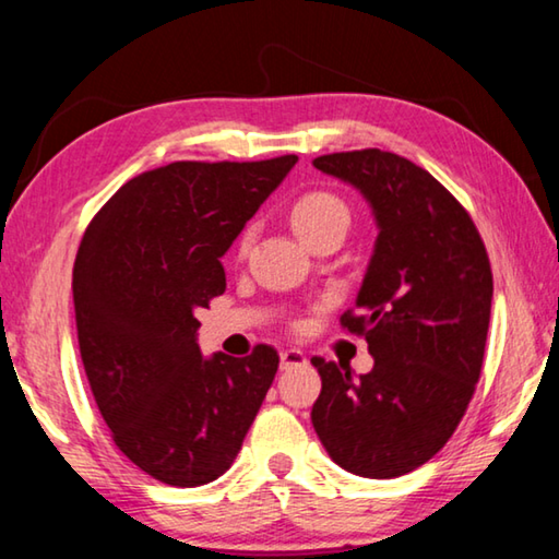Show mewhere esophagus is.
Returning a JSON list of instances; mask_svg holds the SVG:
<instances>
[{
	"mask_svg": "<svg viewBox=\"0 0 559 559\" xmlns=\"http://www.w3.org/2000/svg\"><path fill=\"white\" fill-rule=\"evenodd\" d=\"M298 366H308V358H306L304 350H298V348L281 350V368H283V370L298 368Z\"/></svg>",
	"mask_w": 559,
	"mask_h": 559,
	"instance_id": "34e87169",
	"label": "esophagus"
}]
</instances>
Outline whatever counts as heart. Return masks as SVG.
<instances>
[{"label":"heart","instance_id":"b5f03b06","mask_svg":"<svg viewBox=\"0 0 559 559\" xmlns=\"http://www.w3.org/2000/svg\"><path fill=\"white\" fill-rule=\"evenodd\" d=\"M348 206L338 199L333 197V193L328 191H313V193H306V197H300L294 209H290V224H294L296 234L304 238V241H313V238L325 231L328 226L333 224H348ZM253 241V231L251 228H246L238 238V253H246L248 248H251Z\"/></svg>","mask_w":559,"mask_h":559}]
</instances>
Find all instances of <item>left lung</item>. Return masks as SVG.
<instances>
[{
  "label": "left lung",
  "instance_id": "1",
  "mask_svg": "<svg viewBox=\"0 0 559 559\" xmlns=\"http://www.w3.org/2000/svg\"><path fill=\"white\" fill-rule=\"evenodd\" d=\"M373 206L378 241L356 308L341 316L376 366L313 358L321 395L311 420L343 471L388 480L438 453L480 380L492 304L485 243L463 203L407 158L360 148L313 162Z\"/></svg>",
  "mask_w": 559,
  "mask_h": 559
}]
</instances>
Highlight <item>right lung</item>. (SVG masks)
Wrapping results in <instances>:
<instances>
[{
	"mask_svg": "<svg viewBox=\"0 0 559 559\" xmlns=\"http://www.w3.org/2000/svg\"><path fill=\"white\" fill-rule=\"evenodd\" d=\"M296 162H174L86 226L72 281L82 362L111 440L158 483L224 475L276 378L265 343L203 358L197 311L226 290L221 255Z\"/></svg>",
	"mask_w": 559,
	"mask_h": 559,
	"instance_id": "add662e5",
	"label": "right lung"
}]
</instances>
